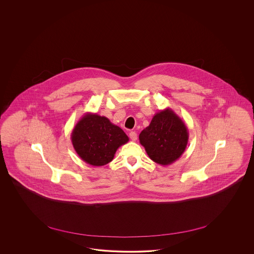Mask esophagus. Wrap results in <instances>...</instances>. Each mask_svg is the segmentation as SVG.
<instances>
[{
  "label": "esophagus",
  "instance_id": "esophagus-1",
  "mask_svg": "<svg viewBox=\"0 0 254 254\" xmlns=\"http://www.w3.org/2000/svg\"><path fill=\"white\" fill-rule=\"evenodd\" d=\"M137 137H138V135H137V133L135 131H131L130 133H129V138H130L131 140L135 141L137 139Z\"/></svg>",
  "mask_w": 254,
  "mask_h": 254
}]
</instances>
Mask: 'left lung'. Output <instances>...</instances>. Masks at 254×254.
Wrapping results in <instances>:
<instances>
[{
  "instance_id": "8db88e82",
  "label": "left lung",
  "mask_w": 254,
  "mask_h": 254,
  "mask_svg": "<svg viewBox=\"0 0 254 254\" xmlns=\"http://www.w3.org/2000/svg\"><path fill=\"white\" fill-rule=\"evenodd\" d=\"M139 142L153 161L168 166L178 160L186 149L189 133L185 122L170 108L154 115L140 132Z\"/></svg>"
}]
</instances>
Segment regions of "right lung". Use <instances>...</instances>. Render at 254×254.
<instances>
[{"label":"right lung","mask_w":254,"mask_h":254,"mask_svg":"<svg viewBox=\"0 0 254 254\" xmlns=\"http://www.w3.org/2000/svg\"><path fill=\"white\" fill-rule=\"evenodd\" d=\"M71 142L77 154L85 163L101 167L112 161L117 149L129 138L107 117L86 113L73 127Z\"/></svg>","instance_id":"obj_1"}]
</instances>
